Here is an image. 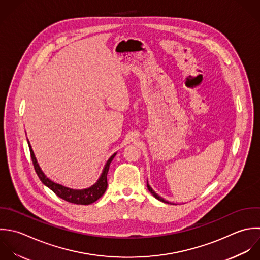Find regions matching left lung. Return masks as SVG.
<instances>
[{
	"label": "left lung",
	"mask_w": 260,
	"mask_h": 260,
	"mask_svg": "<svg viewBox=\"0 0 260 260\" xmlns=\"http://www.w3.org/2000/svg\"><path fill=\"white\" fill-rule=\"evenodd\" d=\"M147 187H148V189H149V191L152 193V196L155 198V199H157L158 201H160V202H162V203H165V204H170L171 205V203L170 202H168V201H165L163 198H161L160 196H158V193H156L155 192V190L150 186V184H149V182L147 181Z\"/></svg>",
	"instance_id": "8db88e82"
}]
</instances>
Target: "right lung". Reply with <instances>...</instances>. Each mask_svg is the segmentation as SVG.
I'll list each match as a JSON object with an SVG mask.
<instances>
[{"instance_id":"right-lung-1","label":"right lung","mask_w":260,"mask_h":260,"mask_svg":"<svg viewBox=\"0 0 260 260\" xmlns=\"http://www.w3.org/2000/svg\"><path fill=\"white\" fill-rule=\"evenodd\" d=\"M27 142H28V146H29V150H30V154H31V159H32V162H33V165H34V169H35L39 179L41 180V182L45 186H47L49 189H51L60 199L67 201L69 203L76 204V205H91L94 202H96L97 200H99L104 194V192L106 191V188H107V173H108V170H109L110 163L113 160V158L115 157L116 153L111 155L110 158L107 160L99 178L97 179V181L93 185H91L87 188H83V189H75V188L67 187L62 184L56 183V182L52 181L51 179H49L44 174V172L41 170L28 139H27Z\"/></svg>"}]
</instances>
